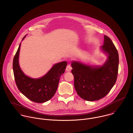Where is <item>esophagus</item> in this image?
Returning a JSON list of instances; mask_svg holds the SVG:
<instances>
[{
    "label": "esophagus",
    "instance_id": "esophagus-1",
    "mask_svg": "<svg viewBox=\"0 0 133 133\" xmlns=\"http://www.w3.org/2000/svg\"><path fill=\"white\" fill-rule=\"evenodd\" d=\"M72 69V68L71 66L70 65H69V64L66 67V71L67 72H71Z\"/></svg>",
    "mask_w": 133,
    "mask_h": 133
}]
</instances>
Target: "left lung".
Returning a JSON list of instances; mask_svg holds the SVG:
<instances>
[{
	"label": "left lung",
	"mask_w": 133,
	"mask_h": 133,
	"mask_svg": "<svg viewBox=\"0 0 133 133\" xmlns=\"http://www.w3.org/2000/svg\"><path fill=\"white\" fill-rule=\"evenodd\" d=\"M102 50L108 58L102 66H90L78 61L71 63L77 94L87 101L98 100L107 95L116 81L119 65L118 51L111 39L104 36Z\"/></svg>",
	"instance_id": "8db88e82"
}]
</instances>
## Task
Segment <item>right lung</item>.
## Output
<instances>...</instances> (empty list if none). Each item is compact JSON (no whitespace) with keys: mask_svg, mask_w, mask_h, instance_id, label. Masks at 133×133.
Segmentation results:
<instances>
[{"mask_svg":"<svg viewBox=\"0 0 133 133\" xmlns=\"http://www.w3.org/2000/svg\"><path fill=\"white\" fill-rule=\"evenodd\" d=\"M20 49V43L13 61L14 78L18 90L23 95L33 102L42 103L49 100L57 91L60 77L65 72L67 62L62 61L55 64L41 78H31L26 76L19 66Z\"/></svg>","mask_w":133,"mask_h":133,"instance_id":"1","label":"right lung"}]
</instances>
